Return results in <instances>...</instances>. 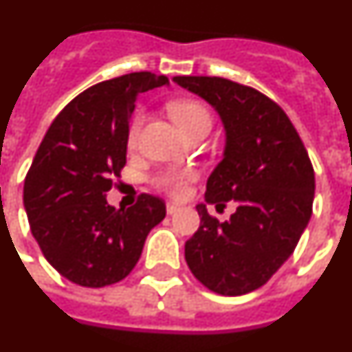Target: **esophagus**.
Wrapping results in <instances>:
<instances>
[{"label": "esophagus", "instance_id": "obj_1", "mask_svg": "<svg viewBox=\"0 0 352 352\" xmlns=\"http://www.w3.org/2000/svg\"><path fill=\"white\" fill-rule=\"evenodd\" d=\"M177 211H179V206H177V204H171V202L166 204V212H168V214H175Z\"/></svg>", "mask_w": 352, "mask_h": 352}]
</instances>
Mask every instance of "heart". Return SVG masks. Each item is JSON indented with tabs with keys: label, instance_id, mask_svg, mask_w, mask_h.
<instances>
[{
	"label": "heart",
	"instance_id": "1",
	"mask_svg": "<svg viewBox=\"0 0 352 352\" xmlns=\"http://www.w3.org/2000/svg\"><path fill=\"white\" fill-rule=\"evenodd\" d=\"M170 116L175 121V125L181 129L182 132H188L191 126L199 125V123H209L211 125V116H209L208 109L204 107L202 103L195 102V100H177V102L170 103ZM143 125V112H138L132 118V123L129 126V143H134L138 140V134ZM188 179V173H177V171H170L164 173L157 179V186L166 190L171 195H181L184 190V182Z\"/></svg>",
	"mask_w": 352,
	"mask_h": 352
}]
</instances>
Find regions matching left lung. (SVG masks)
Instances as JSON below:
<instances>
[{"instance_id": "left-lung-1", "label": "left lung", "mask_w": 352, "mask_h": 352, "mask_svg": "<svg viewBox=\"0 0 352 352\" xmlns=\"http://www.w3.org/2000/svg\"><path fill=\"white\" fill-rule=\"evenodd\" d=\"M220 116L223 155L211 171L206 202L236 204L218 221L199 204V231L186 241L193 276L220 295L256 290L281 268L311 218L315 173L299 134L276 102L220 76H173Z\"/></svg>"}]
</instances>
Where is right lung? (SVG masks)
Returning <instances> with one entry per match:
<instances>
[{
  "label": "right lung",
  "instance_id": "right-lung-1",
  "mask_svg": "<svg viewBox=\"0 0 352 352\" xmlns=\"http://www.w3.org/2000/svg\"><path fill=\"white\" fill-rule=\"evenodd\" d=\"M168 84L164 75L141 71L93 85L62 109L35 153L23 190L26 217L44 258L75 285L102 288L125 279L166 217L153 195L116 209L107 191L126 162L135 100Z\"/></svg>",
  "mask_w": 352,
  "mask_h": 352
}]
</instances>
